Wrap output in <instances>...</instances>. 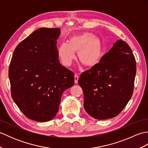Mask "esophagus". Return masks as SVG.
I'll use <instances>...</instances> for the list:
<instances>
[{
  "label": "esophagus",
  "mask_w": 148,
  "mask_h": 148,
  "mask_svg": "<svg viewBox=\"0 0 148 148\" xmlns=\"http://www.w3.org/2000/svg\"><path fill=\"white\" fill-rule=\"evenodd\" d=\"M78 79H79V76H77V75H75L74 76V82L75 83H78Z\"/></svg>",
  "instance_id": "obj_1"
}]
</instances>
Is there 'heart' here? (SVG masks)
Segmentation results:
<instances>
[{"instance_id": "b5f03b06", "label": "heart", "mask_w": 148, "mask_h": 148, "mask_svg": "<svg viewBox=\"0 0 148 148\" xmlns=\"http://www.w3.org/2000/svg\"><path fill=\"white\" fill-rule=\"evenodd\" d=\"M78 53L79 59L82 64L92 67L99 64L102 56L101 41L93 34L83 32L74 34L67 42L61 43L58 48V55L63 64L70 66L76 59Z\"/></svg>"}]
</instances>
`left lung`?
<instances>
[{
  "label": "left lung",
  "instance_id": "left-lung-1",
  "mask_svg": "<svg viewBox=\"0 0 148 148\" xmlns=\"http://www.w3.org/2000/svg\"><path fill=\"white\" fill-rule=\"evenodd\" d=\"M136 74V62L132 49L119 39L98 64L83 72L78 79L88 114L97 119L118 116L132 96Z\"/></svg>",
  "mask_w": 148,
  "mask_h": 148
}]
</instances>
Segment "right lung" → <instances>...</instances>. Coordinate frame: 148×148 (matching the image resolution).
I'll use <instances>...</instances> for the list:
<instances>
[{
    "label": "right lung",
    "instance_id": "obj_1",
    "mask_svg": "<svg viewBox=\"0 0 148 148\" xmlns=\"http://www.w3.org/2000/svg\"><path fill=\"white\" fill-rule=\"evenodd\" d=\"M59 28H40L15 48L9 68L12 99L28 118L51 120L63 92L74 85V74L60 64Z\"/></svg>",
    "mask_w": 148,
    "mask_h": 148
}]
</instances>
